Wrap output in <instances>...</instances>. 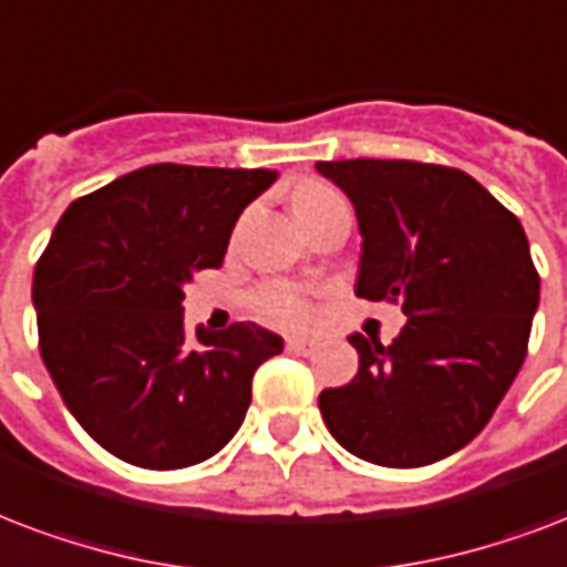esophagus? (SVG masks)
<instances>
[{
	"mask_svg": "<svg viewBox=\"0 0 567 567\" xmlns=\"http://www.w3.org/2000/svg\"><path fill=\"white\" fill-rule=\"evenodd\" d=\"M285 348H288L291 353H312L318 344H315L312 339H297V336H293V339L285 341Z\"/></svg>",
	"mask_w": 567,
	"mask_h": 567,
	"instance_id": "esophagus-1",
	"label": "esophagus"
}]
</instances>
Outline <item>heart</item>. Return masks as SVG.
Here are the masks:
<instances>
[{
	"label": "heart",
	"mask_w": 567,
	"mask_h": 567,
	"mask_svg": "<svg viewBox=\"0 0 567 567\" xmlns=\"http://www.w3.org/2000/svg\"><path fill=\"white\" fill-rule=\"evenodd\" d=\"M339 205H344L339 193H332L330 187L315 184V181L300 184L291 196L293 216H297L300 223L302 219L327 214L330 207ZM252 306L261 321L274 323V327H285V330H297V327H306V323L312 321L309 297H306L300 288H293V285H267V288H261V291L255 293Z\"/></svg>",
	"instance_id": "heart-1"
}]
</instances>
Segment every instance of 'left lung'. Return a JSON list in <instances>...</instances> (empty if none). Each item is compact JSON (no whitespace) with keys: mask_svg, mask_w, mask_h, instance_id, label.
Segmentation results:
<instances>
[{"mask_svg":"<svg viewBox=\"0 0 567 567\" xmlns=\"http://www.w3.org/2000/svg\"><path fill=\"white\" fill-rule=\"evenodd\" d=\"M362 235L357 293L408 315L392 344L353 332L360 371L318 395L330 434L378 466L443 461L491 422L526 360L542 279L520 219L461 168L327 159Z\"/></svg>","mask_w":567,"mask_h":567,"instance_id":"left-lung-1","label":"left lung"}]
</instances>
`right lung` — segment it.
I'll return each mask as SVG.
<instances>
[{"label": "right lung", "instance_id": "right-lung-1", "mask_svg": "<svg viewBox=\"0 0 567 567\" xmlns=\"http://www.w3.org/2000/svg\"><path fill=\"white\" fill-rule=\"evenodd\" d=\"M270 168L157 163L76 198L34 267L43 365L106 452L145 470L214 457L252 401V374L282 339L252 321L196 339L184 285L226 258L237 216Z\"/></svg>", "mask_w": 567, "mask_h": 567}]
</instances>
